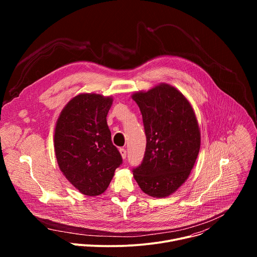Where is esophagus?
Here are the masks:
<instances>
[{
  "label": "esophagus",
  "mask_w": 257,
  "mask_h": 257,
  "mask_svg": "<svg viewBox=\"0 0 257 257\" xmlns=\"http://www.w3.org/2000/svg\"><path fill=\"white\" fill-rule=\"evenodd\" d=\"M119 152H120V154H121V156H122V159L125 160V159H126V155H127L126 150H125V149H120Z\"/></svg>",
  "instance_id": "34e87169"
}]
</instances>
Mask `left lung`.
<instances>
[{
    "label": "left lung",
    "instance_id": "8db88e82",
    "mask_svg": "<svg viewBox=\"0 0 257 257\" xmlns=\"http://www.w3.org/2000/svg\"><path fill=\"white\" fill-rule=\"evenodd\" d=\"M146 135L143 161L133 170L140 189L152 197H168L183 185L200 150V130L189 100L176 87L161 83L137 91Z\"/></svg>",
    "mask_w": 257,
    "mask_h": 257
}]
</instances>
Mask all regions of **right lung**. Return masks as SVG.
I'll list each match as a JSON object with an SVG mask.
<instances>
[{
  "label": "right lung",
  "instance_id": "obj_1",
  "mask_svg": "<svg viewBox=\"0 0 257 257\" xmlns=\"http://www.w3.org/2000/svg\"><path fill=\"white\" fill-rule=\"evenodd\" d=\"M112 103V96L80 93L64 106L56 123L54 148L59 168L87 196L102 194L122 164L106 123Z\"/></svg>",
  "mask_w": 257,
  "mask_h": 257
}]
</instances>
